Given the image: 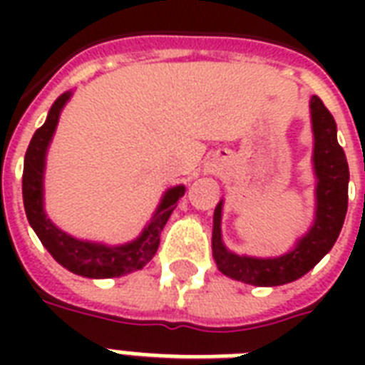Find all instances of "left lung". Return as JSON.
I'll list each match as a JSON object with an SVG mask.
<instances>
[{"instance_id":"1","label":"left lung","mask_w":365,"mask_h":365,"mask_svg":"<svg viewBox=\"0 0 365 365\" xmlns=\"http://www.w3.org/2000/svg\"><path fill=\"white\" fill-rule=\"evenodd\" d=\"M312 125V172L314 187V220L294 248L278 257L239 255L223 244L222 214L223 200L214 210L212 254L217 269L225 277L252 286H282L294 282L311 271L339 237L349 206V165L343 148L337 142L334 115L318 96H311Z\"/></svg>"}]
</instances>
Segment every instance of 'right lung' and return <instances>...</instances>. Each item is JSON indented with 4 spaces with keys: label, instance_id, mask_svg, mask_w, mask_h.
Wrapping results in <instances>:
<instances>
[{
    "label": "right lung",
    "instance_id": "obj_1",
    "mask_svg": "<svg viewBox=\"0 0 365 365\" xmlns=\"http://www.w3.org/2000/svg\"><path fill=\"white\" fill-rule=\"evenodd\" d=\"M71 91L60 94L48 110V115L41 128H37L31 138L24 157V174H22V197L24 210L31 229L36 231L41 244L60 265L73 274L87 278H117L132 271L142 269L153 259L159 248L160 231L176 208L178 200L185 193V185H174L166 189L157 210L136 239L126 244L110 246L104 242L81 240L71 237L60 227L45 212V163H47L48 145L53 142L54 130L58 125L60 113L70 102Z\"/></svg>",
    "mask_w": 365,
    "mask_h": 365
}]
</instances>
